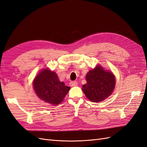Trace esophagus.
<instances>
[{
  "label": "esophagus",
  "mask_w": 147,
  "mask_h": 147,
  "mask_svg": "<svg viewBox=\"0 0 147 147\" xmlns=\"http://www.w3.org/2000/svg\"><path fill=\"white\" fill-rule=\"evenodd\" d=\"M69 85L71 87H74V86H76L78 85V82L76 81H71L70 82Z\"/></svg>",
  "instance_id": "34e87169"
}]
</instances>
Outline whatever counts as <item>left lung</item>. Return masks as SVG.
<instances>
[{"label": "left lung", "instance_id": "left-lung-1", "mask_svg": "<svg viewBox=\"0 0 147 147\" xmlns=\"http://www.w3.org/2000/svg\"><path fill=\"white\" fill-rule=\"evenodd\" d=\"M86 79L87 83L83 85L82 90L89 100L94 102L102 101L108 98L115 86L114 74L99 65L89 71Z\"/></svg>", "mask_w": 147, "mask_h": 147}]
</instances>
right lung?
Wrapping results in <instances>:
<instances>
[{
  "mask_svg": "<svg viewBox=\"0 0 147 147\" xmlns=\"http://www.w3.org/2000/svg\"><path fill=\"white\" fill-rule=\"evenodd\" d=\"M33 86L35 92L42 101L53 105L62 102L70 87L60 82L57 75L48 68L42 69L35 77Z\"/></svg>",
  "mask_w": 147,
  "mask_h": 147,
  "instance_id": "obj_1",
  "label": "right lung"
}]
</instances>
